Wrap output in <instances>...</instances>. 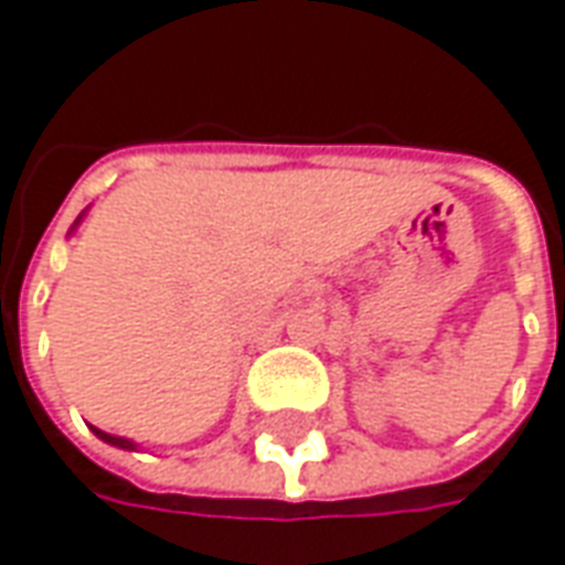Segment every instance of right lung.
<instances>
[{"mask_svg":"<svg viewBox=\"0 0 565 565\" xmlns=\"http://www.w3.org/2000/svg\"><path fill=\"white\" fill-rule=\"evenodd\" d=\"M76 224H79V221H76ZM92 430H95V437H100L104 443H110V446H119V449H135V443H131V439L113 437V434H104V430H97V427H92Z\"/></svg>","mask_w":565,"mask_h":565,"instance_id":"right-lung-1","label":"right lung"}]
</instances>
